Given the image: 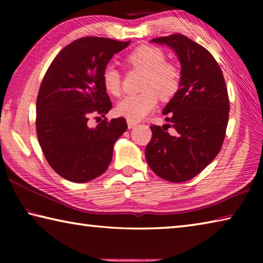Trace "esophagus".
<instances>
[{
	"label": "esophagus",
	"instance_id": "34e87169",
	"mask_svg": "<svg viewBox=\"0 0 263 263\" xmlns=\"http://www.w3.org/2000/svg\"><path fill=\"white\" fill-rule=\"evenodd\" d=\"M136 125H137V122L128 121V119H127V127H128V128H132V127H135Z\"/></svg>",
	"mask_w": 263,
	"mask_h": 263
}]
</instances>
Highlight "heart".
I'll return each instance as SVG.
<instances>
[{
  "label": "heart",
  "mask_w": 263,
  "mask_h": 263,
  "mask_svg": "<svg viewBox=\"0 0 263 263\" xmlns=\"http://www.w3.org/2000/svg\"><path fill=\"white\" fill-rule=\"evenodd\" d=\"M128 64L145 72L142 89L138 95H128L116 105V114L128 121L138 122L155 109L158 95L167 101L176 94L180 87V70L172 62L166 61L162 50L152 45H140L127 55ZM102 83L112 96L121 94V74L114 65L105 66L102 72Z\"/></svg>",
  "instance_id": "obj_1"
}]
</instances>
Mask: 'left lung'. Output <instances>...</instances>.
<instances>
[{
	"label": "left lung",
	"mask_w": 263,
	"mask_h": 263,
	"mask_svg": "<svg viewBox=\"0 0 263 263\" xmlns=\"http://www.w3.org/2000/svg\"><path fill=\"white\" fill-rule=\"evenodd\" d=\"M167 45L181 64L180 89L162 111L169 124L152 125L145 157L161 179L180 183L199 174L219 153L229 122L225 80L206 48L176 33L151 41ZM168 127L174 134L166 132Z\"/></svg>",
	"instance_id": "1"
}]
</instances>
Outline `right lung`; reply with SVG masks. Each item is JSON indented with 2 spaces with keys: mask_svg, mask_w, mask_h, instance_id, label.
Listing matches in <instances>:
<instances>
[{
  "mask_svg": "<svg viewBox=\"0 0 263 263\" xmlns=\"http://www.w3.org/2000/svg\"><path fill=\"white\" fill-rule=\"evenodd\" d=\"M130 42L83 37L62 48L48 67L35 103L39 145L57 174L84 183L103 174L112 159L116 140L127 130L122 117L88 126L92 112L112 108L102 72Z\"/></svg>",
  "mask_w": 263,
  "mask_h": 263,
  "instance_id": "add662e5",
  "label": "right lung"
}]
</instances>
